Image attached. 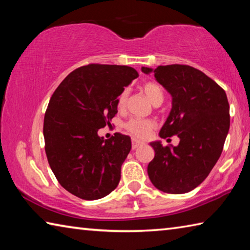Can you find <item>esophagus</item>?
<instances>
[{
  "instance_id": "1",
  "label": "esophagus",
  "mask_w": 250,
  "mask_h": 250,
  "mask_svg": "<svg viewBox=\"0 0 250 250\" xmlns=\"http://www.w3.org/2000/svg\"><path fill=\"white\" fill-rule=\"evenodd\" d=\"M142 143L140 141H137V140H132V143H131V146H132V150L138 149L139 146H140Z\"/></svg>"
}]
</instances>
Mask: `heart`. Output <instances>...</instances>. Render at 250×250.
Segmentation results:
<instances>
[{
    "mask_svg": "<svg viewBox=\"0 0 250 250\" xmlns=\"http://www.w3.org/2000/svg\"><path fill=\"white\" fill-rule=\"evenodd\" d=\"M143 91L152 104L154 105H160L163 103L164 94L162 88L159 83L154 82H147L143 84ZM126 99H128V92L124 91L119 96L118 99V108L125 109L126 104ZM156 124L151 119H138V118H132L125 124V129L128 131L134 139L142 140L146 139L152 133V131L155 129Z\"/></svg>",
    "mask_w": 250,
    "mask_h": 250,
    "instance_id": "obj_1",
    "label": "heart"
}]
</instances>
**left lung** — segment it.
Masks as SVG:
<instances>
[{
	"label": "left lung",
	"mask_w": 250,
	"mask_h": 250,
	"mask_svg": "<svg viewBox=\"0 0 250 250\" xmlns=\"http://www.w3.org/2000/svg\"><path fill=\"white\" fill-rule=\"evenodd\" d=\"M151 71L172 96V109L160 137L180 138L177 146L152 142L154 159L147 174L156 188L170 194L192 191L204 181L222 154L229 130L225 90L203 71L188 65L159 66Z\"/></svg>",
	"instance_id": "left-lung-1"
}]
</instances>
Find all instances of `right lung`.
Wrapping results in <instances>:
<instances>
[{
  "label": "right lung",
  "instance_id": "1",
  "mask_svg": "<svg viewBox=\"0 0 250 250\" xmlns=\"http://www.w3.org/2000/svg\"><path fill=\"white\" fill-rule=\"evenodd\" d=\"M138 76L129 66L89 64L54 91L44 117L45 152L59 184L73 195L99 200L119 184L131 139L116 132L104 140L97 132L110 125L118 97Z\"/></svg>",
  "mask_w": 250,
  "mask_h": 250
}]
</instances>
